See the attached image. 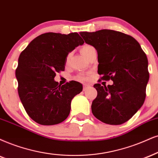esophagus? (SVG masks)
<instances>
[{"label":"esophagus","instance_id":"obj_1","mask_svg":"<svg viewBox=\"0 0 158 158\" xmlns=\"http://www.w3.org/2000/svg\"><path fill=\"white\" fill-rule=\"evenodd\" d=\"M90 86L91 85L89 84H83V91H86Z\"/></svg>","mask_w":158,"mask_h":158}]
</instances>
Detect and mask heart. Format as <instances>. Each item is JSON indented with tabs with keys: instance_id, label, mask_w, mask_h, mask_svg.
<instances>
[{
	"instance_id": "obj_1",
	"label": "heart",
	"mask_w": 158,
	"mask_h": 158,
	"mask_svg": "<svg viewBox=\"0 0 158 158\" xmlns=\"http://www.w3.org/2000/svg\"><path fill=\"white\" fill-rule=\"evenodd\" d=\"M91 48H92V47L90 46V45H85V46H83V48H82V49H81V52H82L83 55V54H84L85 52H86L87 50H88L89 49H90ZM70 57H71V54H69V55L67 56V62L69 61ZM76 79L78 80V81H85V80L87 79V77H86V76H85V75H77V77H76Z\"/></svg>"
}]
</instances>
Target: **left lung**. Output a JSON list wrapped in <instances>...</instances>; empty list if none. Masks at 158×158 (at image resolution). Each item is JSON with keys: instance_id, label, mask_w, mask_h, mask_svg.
<instances>
[{"instance_id": "obj_1", "label": "left lung", "mask_w": 158, "mask_h": 158, "mask_svg": "<svg viewBox=\"0 0 158 158\" xmlns=\"http://www.w3.org/2000/svg\"><path fill=\"white\" fill-rule=\"evenodd\" d=\"M80 34L97 50L101 79L114 82L108 86L94 85L97 96L91 104L92 114L112 125L127 122L145 100L149 78L145 52L135 39L119 31L103 29Z\"/></svg>"}]
</instances>
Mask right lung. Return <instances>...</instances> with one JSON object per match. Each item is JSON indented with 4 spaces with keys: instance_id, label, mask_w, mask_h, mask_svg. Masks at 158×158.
Here are the masks:
<instances>
[{
    "instance_id": "right-lung-1",
    "label": "right lung",
    "mask_w": 158,
    "mask_h": 158,
    "mask_svg": "<svg viewBox=\"0 0 158 158\" xmlns=\"http://www.w3.org/2000/svg\"><path fill=\"white\" fill-rule=\"evenodd\" d=\"M84 41L77 33H45L33 40L21 52L15 75L25 111L36 123L53 125L64 122L73 97L83 85L72 81L59 85L54 77L64 71L69 52Z\"/></svg>"
}]
</instances>
